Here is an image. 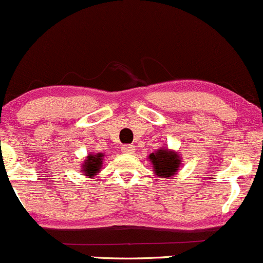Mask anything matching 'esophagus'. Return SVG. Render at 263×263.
<instances>
[{
  "label": "esophagus",
  "instance_id": "esophagus-1",
  "mask_svg": "<svg viewBox=\"0 0 263 263\" xmlns=\"http://www.w3.org/2000/svg\"><path fill=\"white\" fill-rule=\"evenodd\" d=\"M122 149H123V152L127 153V154H132V153L135 152V147L133 145H123Z\"/></svg>",
  "mask_w": 263,
  "mask_h": 263
}]
</instances>
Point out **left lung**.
Masks as SVG:
<instances>
[{
    "label": "left lung",
    "instance_id": "1",
    "mask_svg": "<svg viewBox=\"0 0 263 263\" xmlns=\"http://www.w3.org/2000/svg\"><path fill=\"white\" fill-rule=\"evenodd\" d=\"M149 159L153 164L154 174L161 178H167L175 175L181 164L177 154L167 148H159L156 153H151Z\"/></svg>",
    "mask_w": 263,
    "mask_h": 263
}]
</instances>
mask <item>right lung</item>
<instances>
[{
    "label": "right lung",
    "mask_w": 263,
    "mask_h": 263,
    "mask_svg": "<svg viewBox=\"0 0 263 263\" xmlns=\"http://www.w3.org/2000/svg\"><path fill=\"white\" fill-rule=\"evenodd\" d=\"M103 156L104 154H102V153L89 154V156L87 157V159L84 161V164H82L81 174L89 176V177H92V176L98 174L100 170V166H102V164H103V159H102Z\"/></svg>",
    "instance_id": "1"
}]
</instances>
